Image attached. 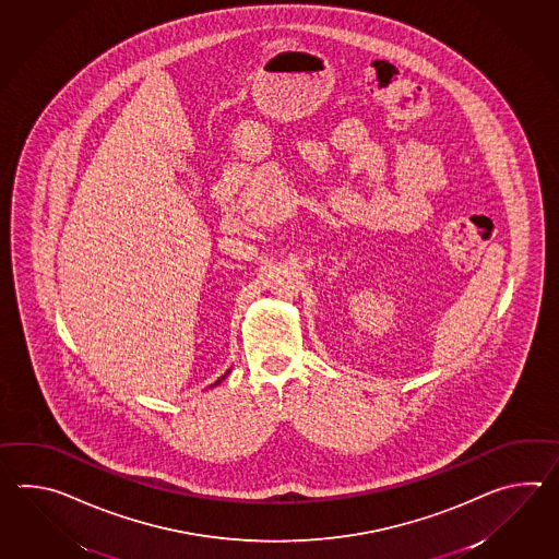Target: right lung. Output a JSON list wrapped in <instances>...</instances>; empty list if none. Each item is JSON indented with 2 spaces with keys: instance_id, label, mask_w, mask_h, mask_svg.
Masks as SVG:
<instances>
[{
  "instance_id": "add662e5",
  "label": "right lung",
  "mask_w": 559,
  "mask_h": 559,
  "mask_svg": "<svg viewBox=\"0 0 559 559\" xmlns=\"http://www.w3.org/2000/svg\"><path fill=\"white\" fill-rule=\"evenodd\" d=\"M224 377H221V379H218V381H216V383H214V385H218V383H221V381H223Z\"/></svg>"
}]
</instances>
